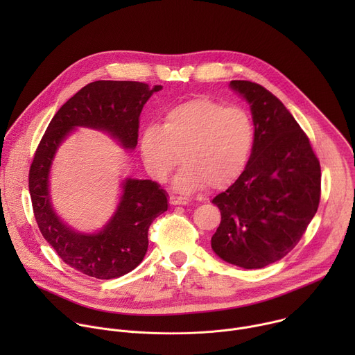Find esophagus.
<instances>
[{"label":"esophagus","instance_id":"34e87169","mask_svg":"<svg viewBox=\"0 0 355 355\" xmlns=\"http://www.w3.org/2000/svg\"><path fill=\"white\" fill-rule=\"evenodd\" d=\"M189 199L185 196H177V195H171L170 196V204L171 205H188Z\"/></svg>","mask_w":355,"mask_h":355}]
</instances>
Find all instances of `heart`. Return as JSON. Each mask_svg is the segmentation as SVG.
<instances>
[{
	"label": "heart",
	"mask_w": 355,
	"mask_h": 355,
	"mask_svg": "<svg viewBox=\"0 0 355 355\" xmlns=\"http://www.w3.org/2000/svg\"><path fill=\"white\" fill-rule=\"evenodd\" d=\"M256 146V126L248 112L211 98H195L170 108L162 126H147L140 139L144 166L164 181L180 163L175 191L191 193L226 189L247 170Z\"/></svg>",
	"instance_id": "b5f03b06"
}]
</instances>
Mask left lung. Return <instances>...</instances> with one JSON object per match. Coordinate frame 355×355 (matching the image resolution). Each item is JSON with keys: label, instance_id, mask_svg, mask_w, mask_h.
Masks as SVG:
<instances>
[{"label": "left lung", "instance_id": "1", "mask_svg": "<svg viewBox=\"0 0 355 355\" xmlns=\"http://www.w3.org/2000/svg\"><path fill=\"white\" fill-rule=\"evenodd\" d=\"M229 87L250 105L256 146L245 173L212 204L220 225L211 245L223 261L264 268L297 244L320 200V164L292 114L263 85L234 80Z\"/></svg>", "mask_w": 355, "mask_h": 355}]
</instances>
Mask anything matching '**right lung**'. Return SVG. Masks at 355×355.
Wrapping results in <instances>:
<instances>
[{"label": "right lung", "mask_w": 355, "mask_h": 355, "mask_svg": "<svg viewBox=\"0 0 355 355\" xmlns=\"http://www.w3.org/2000/svg\"><path fill=\"white\" fill-rule=\"evenodd\" d=\"M137 81H94L83 87L50 121L29 171V192L37 226L46 241L71 268L98 279L119 278L144 259L147 232L168 209L164 189L151 180L126 177L112 211L91 227H77L56 212L50 193V171L59 147L78 128L107 133L123 150L137 144L139 116L155 92Z\"/></svg>", "instance_id": "obj_1"}]
</instances>
